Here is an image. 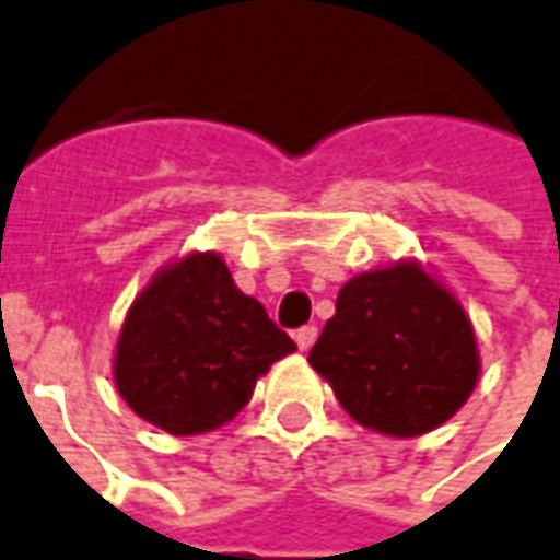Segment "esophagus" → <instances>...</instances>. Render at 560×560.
<instances>
[{
  "label": "esophagus",
  "instance_id": "obj_1",
  "mask_svg": "<svg viewBox=\"0 0 560 560\" xmlns=\"http://www.w3.org/2000/svg\"><path fill=\"white\" fill-rule=\"evenodd\" d=\"M293 339H296V346H300V351H308V348L315 346V339H318V327H300L296 334H293Z\"/></svg>",
  "mask_w": 560,
  "mask_h": 560
}]
</instances>
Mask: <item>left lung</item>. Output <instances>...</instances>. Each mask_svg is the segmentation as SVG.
<instances>
[{"label":"left lung","mask_w":560,"mask_h":560,"mask_svg":"<svg viewBox=\"0 0 560 560\" xmlns=\"http://www.w3.org/2000/svg\"><path fill=\"white\" fill-rule=\"evenodd\" d=\"M308 363L358 424L400 440L445 424L482 370L470 315L416 260L346 281Z\"/></svg>","instance_id":"8db88e82"}]
</instances>
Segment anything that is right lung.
Returning <instances> with one entry per match:
<instances>
[{"instance_id":"1","label":"right lung","mask_w":560,"mask_h":560,"mask_svg":"<svg viewBox=\"0 0 560 560\" xmlns=\"http://www.w3.org/2000/svg\"><path fill=\"white\" fill-rule=\"evenodd\" d=\"M291 351V336L236 288L224 257L194 252L132 300L117 336L115 385L148 424L194 436L240 416L257 378Z\"/></svg>"}]
</instances>
